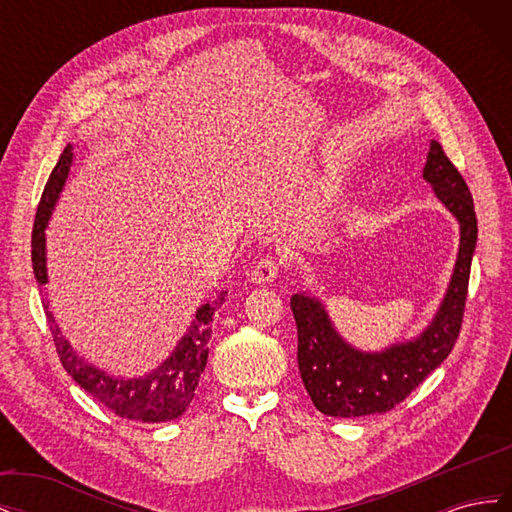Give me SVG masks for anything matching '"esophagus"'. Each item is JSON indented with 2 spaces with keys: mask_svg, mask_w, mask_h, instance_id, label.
Masks as SVG:
<instances>
[{
  "mask_svg": "<svg viewBox=\"0 0 512 512\" xmlns=\"http://www.w3.org/2000/svg\"><path fill=\"white\" fill-rule=\"evenodd\" d=\"M280 269H282V260H277L273 256L260 258L256 265L252 267V271H250V282L258 284V286L260 284H269V282L275 280L277 273H280Z\"/></svg>",
  "mask_w": 512,
  "mask_h": 512,
  "instance_id": "1",
  "label": "esophagus"
}]
</instances>
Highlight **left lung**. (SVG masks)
<instances>
[{"instance_id":"8db88e82","label":"left lung","mask_w":512,"mask_h":512,"mask_svg":"<svg viewBox=\"0 0 512 512\" xmlns=\"http://www.w3.org/2000/svg\"><path fill=\"white\" fill-rule=\"evenodd\" d=\"M423 179L459 222V252L444 299L421 335L380 352H365L337 333L318 297L292 294L301 380L322 414L354 418L389 412L451 354L457 342L478 237L474 200L438 141L429 145Z\"/></svg>"}]
</instances>
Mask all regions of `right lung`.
<instances>
[{"mask_svg": "<svg viewBox=\"0 0 512 512\" xmlns=\"http://www.w3.org/2000/svg\"><path fill=\"white\" fill-rule=\"evenodd\" d=\"M74 160L72 145H66L61 151L59 162L55 164L53 173L44 185V192L40 198V205L36 211V222L32 232V262H34V275L38 286L49 282V273H46V224H49L53 209L59 200L61 190H64L66 179L70 175V166ZM226 290L220 292L218 301L205 303L196 309V316L188 327L175 350L170 352L166 359L151 369L149 374L138 378H123L106 374L104 369L87 363L83 356H79L68 339L61 335L53 314L49 312V303L44 301V314L49 322L53 342L59 354V361L64 369L74 378V382L94 395L100 404L111 408L117 416L130 418V421H143V423H166L175 421L185 410H188L190 401L194 399V391L198 386L200 374L205 371L207 356H209V339H211V322L213 314L224 303Z\"/></svg>", "mask_w": 512, "mask_h": 512, "instance_id": "1", "label": "right lung"}]
</instances>
